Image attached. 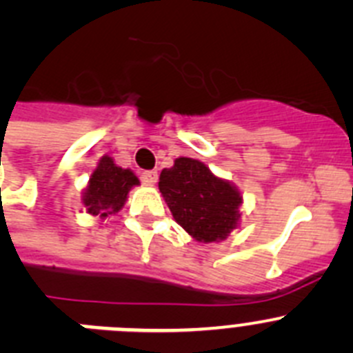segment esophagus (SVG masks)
Here are the masks:
<instances>
[{"mask_svg": "<svg viewBox=\"0 0 353 353\" xmlns=\"http://www.w3.org/2000/svg\"><path fill=\"white\" fill-rule=\"evenodd\" d=\"M141 181H143L144 184H154L158 181V172L157 170H144L143 174H141Z\"/></svg>", "mask_w": 353, "mask_h": 353, "instance_id": "esophagus-1", "label": "esophagus"}]
</instances>
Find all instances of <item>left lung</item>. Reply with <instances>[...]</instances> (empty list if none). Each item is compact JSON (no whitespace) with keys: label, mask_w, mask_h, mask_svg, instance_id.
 <instances>
[{"label":"left lung","mask_w":353,"mask_h":353,"mask_svg":"<svg viewBox=\"0 0 353 353\" xmlns=\"http://www.w3.org/2000/svg\"><path fill=\"white\" fill-rule=\"evenodd\" d=\"M174 219L199 242L225 240L239 223V190L214 176L202 161L176 158L158 183Z\"/></svg>","instance_id":"left-lung-1"}]
</instances>
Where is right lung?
<instances>
[{
	"label": "right lung",
	"mask_w": 353,
	"mask_h": 353,
	"mask_svg": "<svg viewBox=\"0 0 353 353\" xmlns=\"http://www.w3.org/2000/svg\"><path fill=\"white\" fill-rule=\"evenodd\" d=\"M137 184L139 179L132 170L117 167L110 157H102L88 181L83 203L90 214L106 217L108 214L118 212L123 207L130 188Z\"/></svg>",
	"instance_id": "add662e5"
}]
</instances>
